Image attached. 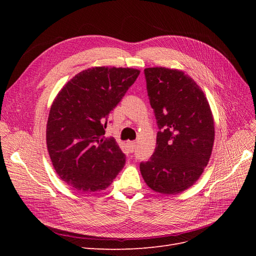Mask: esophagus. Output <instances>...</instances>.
<instances>
[{"mask_svg": "<svg viewBox=\"0 0 256 256\" xmlns=\"http://www.w3.org/2000/svg\"><path fill=\"white\" fill-rule=\"evenodd\" d=\"M127 145H128L129 150H130L131 152L134 150V148H136V142H134V141H128V142H127Z\"/></svg>", "mask_w": 256, "mask_h": 256, "instance_id": "34e87169", "label": "esophagus"}]
</instances>
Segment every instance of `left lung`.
<instances>
[{"mask_svg": "<svg viewBox=\"0 0 256 256\" xmlns=\"http://www.w3.org/2000/svg\"><path fill=\"white\" fill-rule=\"evenodd\" d=\"M159 131L156 148L140 171L154 192L177 194L204 172L214 141V116L196 82L180 69H144Z\"/></svg>", "mask_w": 256, "mask_h": 256, "instance_id": "8db88e82", "label": "left lung"}]
</instances>
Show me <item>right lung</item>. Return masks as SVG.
Listing matches in <instances>:
<instances>
[{
	"label": "right lung",
	"mask_w": 256,
	"mask_h": 256,
	"mask_svg": "<svg viewBox=\"0 0 256 256\" xmlns=\"http://www.w3.org/2000/svg\"><path fill=\"white\" fill-rule=\"evenodd\" d=\"M140 70L92 67L76 74L54 98L46 130L56 174L74 190L90 193L109 187L125 164L113 138H104L108 118Z\"/></svg>",
	"instance_id": "obj_1"
}]
</instances>
